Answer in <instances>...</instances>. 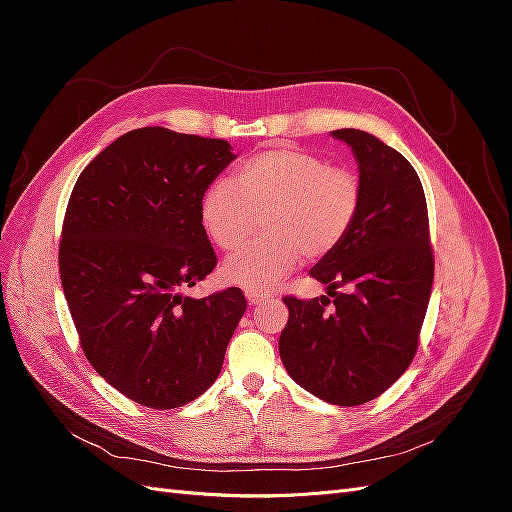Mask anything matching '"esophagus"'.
<instances>
[{
	"mask_svg": "<svg viewBox=\"0 0 512 512\" xmlns=\"http://www.w3.org/2000/svg\"><path fill=\"white\" fill-rule=\"evenodd\" d=\"M247 297V303L250 305H262V303H269L273 301V294H267V292H256V290H247L245 292Z\"/></svg>",
	"mask_w": 512,
	"mask_h": 512,
	"instance_id": "esophagus-1",
	"label": "esophagus"
}]
</instances>
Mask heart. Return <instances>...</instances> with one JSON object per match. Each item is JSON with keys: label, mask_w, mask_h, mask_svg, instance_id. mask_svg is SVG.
Here are the masks:
<instances>
[{"label": "heart", "mask_w": 512, "mask_h": 512, "mask_svg": "<svg viewBox=\"0 0 512 512\" xmlns=\"http://www.w3.org/2000/svg\"><path fill=\"white\" fill-rule=\"evenodd\" d=\"M363 203V185L344 166L316 153L269 149L235 170V185L215 181L200 200V224L224 252L252 235L265 213L267 239L243 247L222 267L224 280L245 290H269L299 267L303 256L322 258L348 237Z\"/></svg>", "instance_id": "b5f03b06"}]
</instances>
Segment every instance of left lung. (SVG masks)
<instances>
[{
	"label": "left lung",
	"mask_w": 512,
	"mask_h": 512,
	"mask_svg": "<svg viewBox=\"0 0 512 512\" xmlns=\"http://www.w3.org/2000/svg\"><path fill=\"white\" fill-rule=\"evenodd\" d=\"M331 134L352 147L363 203L342 245L309 271L332 299L284 297L280 356L305 391L333 406H361L389 389L414 359L433 252L425 192L412 164L369 132Z\"/></svg>",
	"instance_id": "1"
}]
</instances>
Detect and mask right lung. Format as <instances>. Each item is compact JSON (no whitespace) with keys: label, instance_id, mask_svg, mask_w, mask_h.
<instances>
[{"label":"right lung","instance_id":"right-lung-1","mask_svg":"<svg viewBox=\"0 0 512 512\" xmlns=\"http://www.w3.org/2000/svg\"><path fill=\"white\" fill-rule=\"evenodd\" d=\"M222 138L138 128L87 164L66 209L59 275L81 348L136 404H190L220 376L241 288L181 294L218 265L200 200L235 160Z\"/></svg>","mask_w":512,"mask_h":512}]
</instances>
